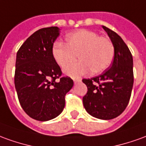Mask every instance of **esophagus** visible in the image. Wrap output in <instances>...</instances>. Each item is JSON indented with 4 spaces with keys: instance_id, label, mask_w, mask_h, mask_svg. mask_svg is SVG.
<instances>
[{
    "instance_id": "obj_1",
    "label": "esophagus",
    "mask_w": 146,
    "mask_h": 146,
    "mask_svg": "<svg viewBox=\"0 0 146 146\" xmlns=\"http://www.w3.org/2000/svg\"><path fill=\"white\" fill-rule=\"evenodd\" d=\"M80 81H81V80H80V79H73V82H74V84H75L80 83Z\"/></svg>"
}]
</instances>
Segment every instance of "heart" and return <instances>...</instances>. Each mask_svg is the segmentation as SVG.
Returning a JSON list of instances; mask_svg holds the SVG:
<instances>
[{
  "label": "heart",
  "instance_id": "1",
  "mask_svg": "<svg viewBox=\"0 0 146 146\" xmlns=\"http://www.w3.org/2000/svg\"><path fill=\"white\" fill-rule=\"evenodd\" d=\"M51 53L58 65L62 69L66 68L64 70L66 75L79 77L90 70L92 74H99L107 70L113 62L115 47L108 38L100 36L92 31L81 29L66 35V44L55 42ZM77 55L81 62L71 66Z\"/></svg>",
  "mask_w": 146,
  "mask_h": 146
}]
</instances>
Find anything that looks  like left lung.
I'll return each instance as SVG.
<instances>
[{
	"instance_id": "1",
	"label": "left lung",
	"mask_w": 146,
	"mask_h": 146,
	"mask_svg": "<svg viewBox=\"0 0 146 146\" xmlns=\"http://www.w3.org/2000/svg\"><path fill=\"white\" fill-rule=\"evenodd\" d=\"M103 28L114 45V60L100 76L82 80L88 88L83 104L92 116L109 120L121 115L128 105L133 84V57L119 35L105 26Z\"/></svg>"
}]
</instances>
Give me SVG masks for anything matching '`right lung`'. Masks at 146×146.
I'll use <instances>...</instances> for the list:
<instances>
[{"label":"right lung","mask_w":146,"mask_h":146,"mask_svg":"<svg viewBox=\"0 0 146 146\" xmlns=\"http://www.w3.org/2000/svg\"><path fill=\"white\" fill-rule=\"evenodd\" d=\"M58 27L42 28L27 38L16 54L15 87L20 104L31 118L48 121L65 108V96L73 88L69 76L52 56V46L58 37Z\"/></svg>","instance_id":"right-lung-1"}]
</instances>
